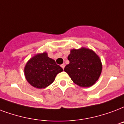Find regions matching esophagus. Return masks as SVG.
Instances as JSON below:
<instances>
[{"label": "esophagus", "instance_id": "obj_1", "mask_svg": "<svg viewBox=\"0 0 124 124\" xmlns=\"http://www.w3.org/2000/svg\"><path fill=\"white\" fill-rule=\"evenodd\" d=\"M61 67H62V68L63 69V70H64V68H65V65H64V64H62V65H61Z\"/></svg>", "mask_w": 124, "mask_h": 124}]
</instances>
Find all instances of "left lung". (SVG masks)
Masks as SVG:
<instances>
[{"instance_id": "left-lung-1", "label": "left lung", "mask_w": 124, "mask_h": 124, "mask_svg": "<svg viewBox=\"0 0 124 124\" xmlns=\"http://www.w3.org/2000/svg\"><path fill=\"white\" fill-rule=\"evenodd\" d=\"M70 64L64 71L76 85L81 87H90L98 81L102 70L100 57L95 52L82 47L71 49L68 56Z\"/></svg>"}]
</instances>
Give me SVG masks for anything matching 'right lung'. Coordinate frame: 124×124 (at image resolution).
I'll use <instances>...</instances> for the list:
<instances>
[{"label": "right lung", "mask_w": 124, "mask_h": 124, "mask_svg": "<svg viewBox=\"0 0 124 124\" xmlns=\"http://www.w3.org/2000/svg\"><path fill=\"white\" fill-rule=\"evenodd\" d=\"M62 71L63 69L45 52L37 54L28 60L24 71L26 81L32 86L40 89L53 83L56 75Z\"/></svg>", "instance_id": "1"}]
</instances>
